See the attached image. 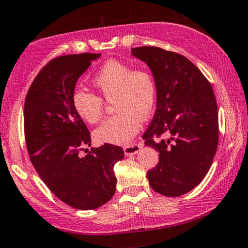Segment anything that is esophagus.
<instances>
[{"instance_id": "esophagus-1", "label": "esophagus", "mask_w": 248, "mask_h": 248, "mask_svg": "<svg viewBox=\"0 0 248 248\" xmlns=\"http://www.w3.org/2000/svg\"><path fill=\"white\" fill-rule=\"evenodd\" d=\"M140 149H141V144L134 143V144H130V146L124 147V152L126 156H132V155H135V154H138L139 152H140Z\"/></svg>"}]
</instances>
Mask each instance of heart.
<instances>
[{
  "instance_id": "obj_1",
  "label": "heart",
  "mask_w": 248,
  "mask_h": 248,
  "mask_svg": "<svg viewBox=\"0 0 248 248\" xmlns=\"http://www.w3.org/2000/svg\"><path fill=\"white\" fill-rule=\"evenodd\" d=\"M92 84L105 100L114 101L118 114L107 119L94 132L99 143H129L140 129L141 119L152 114L156 102V84L152 73L144 67L127 62L108 61L93 77ZM77 115L86 124H94L104 113V100L86 91H77L72 98Z\"/></svg>"
}]
</instances>
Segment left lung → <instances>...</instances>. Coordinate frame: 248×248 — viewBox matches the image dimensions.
Here are the masks:
<instances>
[{
    "instance_id": "obj_1",
    "label": "left lung",
    "mask_w": 248,
    "mask_h": 248,
    "mask_svg": "<svg viewBox=\"0 0 248 248\" xmlns=\"http://www.w3.org/2000/svg\"><path fill=\"white\" fill-rule=\"evenodd\" d=\"M156 84V110L143 134L158 163L147 172L154 191L178 197L197 186L211 167L218 147V109L211 84L189 59L156 46L132 49ZM166 133L167 140L153 139Z\"/></svg>"
}]
</instances>
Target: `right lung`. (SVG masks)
Returning a JSON list of instances; mask_svg holds the SVG:
<instances>
[{
  "mask_svg": "<svg viewBox=\"0 0 248 248\" xmlns=\"http://www.w3.org/2000/svg\"><path fill=\"white\" fill-rule=\"evenodd\" d=\"M98 58L100 53L52 59L32 81L24 104L31 163L57 198L78 210L98 209L113 197L114 164L124 156L121 147L109 143L88 150L90 132L73 108L77 81Z\"/></svg>",
  "mask_w": 248,
  "mask_h": 248,
  "instance_id": "add662e5",
  "label": "right lung"
}]
</instances>
